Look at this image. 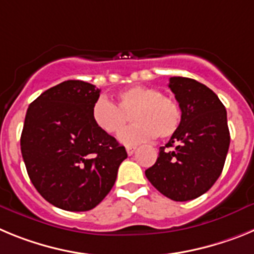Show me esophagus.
I'll use <instances>...</instances> for the list:
<instances>
[{
	"label": "esophagus",
	"mask_w": 254,
	"mask_h": 254,
	"mask_svg": "<svg viewBox=\"0 0 254 254\" xmlns=\"http://www.w3.org/2000/svg\"><path fill=\"white\" fill-rule=\"evenodd\" d=\"M126 150H127V154L132 155L134 151H136V147H134V146H127V147H126Z\"/></svg>",
	"instance_id": "1"
}]
</instances>
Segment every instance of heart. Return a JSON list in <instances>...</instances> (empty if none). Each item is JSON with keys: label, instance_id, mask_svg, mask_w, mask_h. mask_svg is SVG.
<instances>
[{"label": "heart", "instance_id": "1", "mask_svg": "<svg viewBox=\"0 0 254 254\" xmlns=\"http://www.w3.org/2000/svg\"><path fill=\"white\" fill-rule=\"evenodd\" d=\"M129 117L134 123L121 134L120 140L126 145H136L155 136H173L181 126L182 111L174 99L141 85L121 91L116 104L100 96L91 108L94 125L108 134L121 133Z\"/></svg>", "mask_w": 254, "mask_h": 254}]
</instances>
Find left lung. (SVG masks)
<instances>
[{"instance_id": "left-lung-1", "label": "left lung", "mask_w": 254, "mask_h": 254, "mask_svg": "<svg viewBox=\"0 0 254 254\" xmlns=\"http://www.w3.org/2000/svg\"><path fill=\"white\" fill-rule=\"evenodd\" d=\"M169 87L181 107L182 122L145 174L160 193L182 202L214 186L223 172L230 133L225 107L206 85L170 77Z\"/></svg>"}]
</instances>
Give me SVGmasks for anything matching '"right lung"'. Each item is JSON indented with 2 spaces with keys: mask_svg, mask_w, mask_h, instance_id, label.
I'll return each mask as SVG.
<instances>
[{
  "mask_svg": "<svg viewBox=\"0 0 254 254\" xmlns=\"http://www.w3.org/2000/svg\"><path fill=\"white\" fill-rule=\"evenodd\" d=\"M95 85L67 80L28 108L20 146L29 178L40 196L66 211H89L114 186L127 158L111 134L94 125Z\"/></svg>",
  "mask_w": 254,
  "mask_h": 254,
  "instance_id": "right-lung-1",
  "label": "right lung"
}]
</instances>
